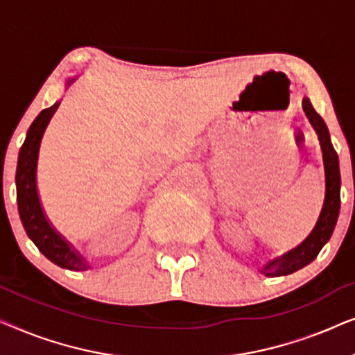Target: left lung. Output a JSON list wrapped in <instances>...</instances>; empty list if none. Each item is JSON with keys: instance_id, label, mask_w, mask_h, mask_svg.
<instances>
[{"instance_id": "1", "label": "left lung", "mask_w": 355, "mask_h": 355, "mask_svg": "<svg viewBox=\"0 0 355 355\" xmlns=\"http://www.w3.org/2000/svg\"><path fill=\"white\" fill-rule=\"evenodd\" d=\"M302 108L305 111L310 124L313 125L315 132L318 135L320 147H322L323 168H324V200L322 211L313 230L310 234L300 242L293 250L286 252L281 257L270 260L268 263L261 266V273L266 276H286L294 273L305 265L312 263L317 259L318 252L323 249L331 237L334 226H336L339 207H341V174H339V159L334 152L331 139L327 124L317 111L313 110L309 98H304Z\"/></svg>"}]
</instances>
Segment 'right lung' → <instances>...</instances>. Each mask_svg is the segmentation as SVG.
Returning a JSON list of instances; mask_svg holds the SVG:
<instances>
[{
  "mask_svg": "<svg viewBox=\"0 0 355 355\" xmlns=\"http://www.w3.org/2000/svg\"><path fill=\"white\" fill-rule=\"evenodd\" d=\"M74 80V77L67 79L66 85H71ZM58 106H60V101H56L50 108L43 110L27 130V137L24 140L17 159V208L27 236L31 237L33 244L38 247V250L48 260L58 266H61V268L84 271L90 268L89 261L76 249H72L69 242L46 220L37 191L38 150H40L43 132H45L46 125L50 123L51 116L55 114Z\"/></svg>",
  "mask_w": 355,
  "mask_h": 355,
  "instance_id": "add662e5",
  "label": "right lung"
}]
</instances>
